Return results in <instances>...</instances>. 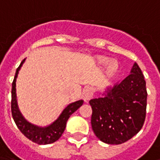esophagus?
Wrapping results in <instances>:
<instances>
[{
	"label": "esophagus",
	"instance_id": "34e87169",
	"mask_svg": "<svg viewBox=\"0 0 160 160\" xmlns=\"http://www.w3.org/2000/svg\"><path fill=\"white\" fill-rule=\"evenodd\" d=\"M92 96H93V89L89 87H85L83 89V92H82V97H83L84 100L87 102L92 98Z\"/></svg>",
	"mask_w": 160,
	"mask_h": 160
}]
</instances>
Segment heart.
Returning <instances> with one entry per match:
<instances>
[{
    "instance_id": "b5f03b06",
    "label": "heart",
    "mask_w": 160,
    "mask_h": 160,
    "mask_svg": "<svg viewBox=\"0 0 160 160\" xmlns=\"http://www.w3.org/2000/svg\"><path fill=\"white\" fill-rule=\"evenodd\" d=\"M109 62V60L107 58H105V57H99L98 58V63L100 64V65H106ZM117 70H118V65H117V63L115 62H111L109 67H108V73L110 74V75H112V74H114L116 72H117Z\"/></svg>"
}]
</instances>
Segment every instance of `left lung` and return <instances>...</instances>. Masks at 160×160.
I'll use <instances>...</instances> for the list:
<instances>
[{"instance_id": "obj_1", "label": "left lung", "mask_w": 160, "mask_h": 160, "mask_svg": "<svg viewBox=\"0 0 160 160\" xmlns=\"http://www.w3.org/2000/svg\"><path fill=\"white\" fill-rule=\"evenodd\" d=\"M104 97L89 101L92 109V128L101 141L119 145L128 141L141 130L146 118V80L136 62L130 74L113 87Z\"/></svg>"}]
</instances>
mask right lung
I'll return each instance as SVG.
<instances>
[{
  "instance_id": "obj_1",
  "label": "right lung",
  "mask_w": 160,
  "mask_h": 160,
  "mask_svg": "<svg viewBox=\"0 0 160 160\" xmlns=\"http://www.w3.org/2000/svg\"><path fill=\"white\" fill-rule=\"evenodd\" d=\"M24 59L20 63L19 68H17L15 73V76L13 79L12 84V101H11V111L13 120L15 122L17 127L20 132L22 133L26 138H28L30 141L35 142L37 144L46 145L50 144L56 141L59 139L65 130L67 122L70 118V116L73 114L74 111H76L83 104V100H79L68 104L60 117L56 119L53 123L44 128L38 127L36 125L30 123L29 122L24 118L22 114L20 113L17 103V96H16V79L18 76V73L25 62Z\"/></svg>"
}]
</instances>
